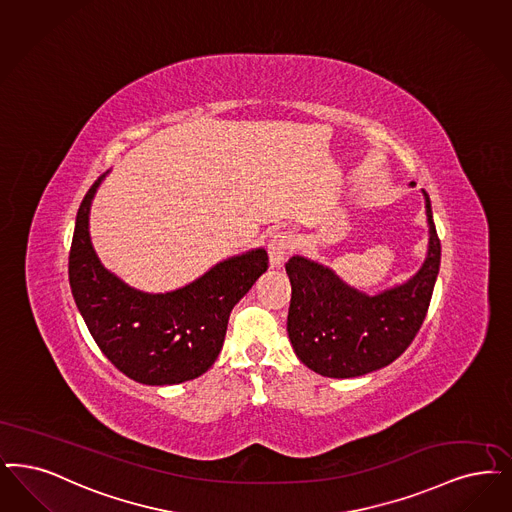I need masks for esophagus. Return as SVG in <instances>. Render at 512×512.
Here are the masks:
<instances>
[{
	"mask_svg": "<svg viewBox=\"0 0 512 512\" xmlns=\"http://www.w3.org/2000/svg\"><path fill=\"white\" fill-rule=\"evenodd\" d=\"M293 249V236L287 232H276L270 240H268V257H270V266L272 268H280L287 253Z\"/></svg>",
	"mask_w": 512,
	"mask_h": 512,
	"instance_id": "esophagus-1",
	"label": "esophagus"
}]
</instances>
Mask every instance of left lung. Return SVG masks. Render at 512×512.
<instances>
[{"label": "left lung", "instance_id": "left-lung-1", "mask_svg": "<svg viewBox=\"0 0 512 512\" xmlns=\"http://www.w3.org/2000/svg\"><path fill=\"white\" fill-rule=\"evenodd\" d=\"M421 192L429 247L423 265L408 282L368 295L345 284L329 266L303 255L287 261L291 282L287 335L307 368L333 379L360 377L392 364L417 335L440 270V240L429 194Z\"/></svg>", "mask_w": 512, "mask_h": 512}]
</instances>
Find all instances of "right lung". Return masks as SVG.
Listing matches in <instances>:
<instances>
[{"label": "right lung", "instance_id": "obj_1", "mask_svg": "<svg viewBox=\"0 0 512 512\" xmlns=\"http://www.w3.org/2000/svg\"><path fill=\"white\" fill-rule=\"evenodd\" d=\"M106 173L78 209L68 257L83 322L104 356L129 379L156 387L196 379L217 360L232 308L265 274L266 249L228 257L173 291L135 289L101 263L89 236V209Z\"/></svg>", "mask_w": 512, "mask_h": 512}]
</instances>
